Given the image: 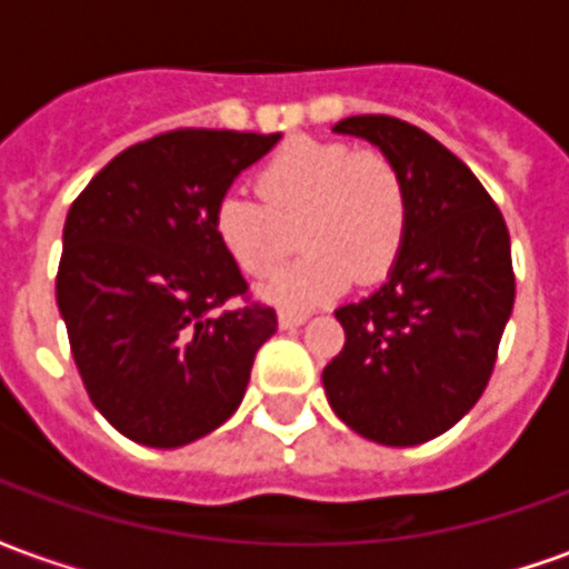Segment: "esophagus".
<instances>
[{"label":"esophagus","mask_w":569,"mask_h":569,"mask_svg":"<svg viewBox=\"0 0 569 569\" xmlns=\"http://www.w3.org/2000/svg\"><path fill=\"white\" fill-rule=\"evenodd\" d=\"M277 320H280L283 329H296V326H301V322L308 320V313H305V310H280Z\"/></svg>","instance_id":"esophagus-1"}]
</instances>
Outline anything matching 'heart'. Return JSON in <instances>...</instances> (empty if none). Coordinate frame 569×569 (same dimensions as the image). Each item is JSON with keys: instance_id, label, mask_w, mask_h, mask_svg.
I'll return each mask as SVG.
<instances>
[{"instance_id": "obj_1", "label": "heart", "mask_w": 569, "mask_h": 569, "mask_svg": "<svg viewBox=\"0 0 569 569\" xmlns=\"http://www.w3.org/2000/svg\"><path fill=\"white\" fill-rule=\"evenodd\" d=\"M256 194H228L212 210V237L249 277L268 273L296 243L308 249L264 283V298L310 308L341 296L353 277L393 271L411 228V191L402 167L381 149L296 140L256 173Z\"/></svg>"}]
</instances>
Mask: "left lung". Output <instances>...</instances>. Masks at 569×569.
<instances>
[{
  "mask_svg": "<svg viewBox=\"0 0 569 569\" xmlns=\"http://www.w3.org/2000/svg\"><path fill=\"white\" fill-rule=\"evenodd\" d=\"M338 133L387 151L408 179L411 228L375 296L335 310L341 353L322 369L347 427L390 448L436 439L490 381L515 305L509 228L476 173L427 130L353 116Z\"/></svg>",
  "mask_w": 569,
  "mask_h": 569,
  "instance_id": "obj_1",
  "label": "left lung"
}]
</instances>
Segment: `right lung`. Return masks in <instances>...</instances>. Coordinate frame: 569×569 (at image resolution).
Instances as JSON below:
<instances>
[{
	"label": "right lung",
	"mask_w": 569,
	"mask_h": 569,
	"mask_svg": "<svg viewBox=\"0 0 569 569\" xmlns=\"http://www.w3.org/2000/svg\"><path fill=\"white\" fill-rule=\"evenodd\" d=\"M277 140L167 130L116 154L69 207L57 308L91 402L130 441L179 448L222 427L277 332L212 237L216 203Z\"/></svg>",
	"instance_id": "1"
}]
</instances>
